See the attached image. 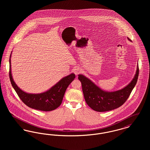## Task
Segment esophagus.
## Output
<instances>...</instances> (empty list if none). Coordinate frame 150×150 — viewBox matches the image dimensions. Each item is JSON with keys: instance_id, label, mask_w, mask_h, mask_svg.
Here are the masks:
<instances>
[{"instance_id": "34e87169", "label": "esophagus", "mask_w": 150, "mask_h": 150, "mask_svg": "<svg viewBox=\"0 0 150 150\" xmlns=\"http://www.w3.org/2000/svg\"><path fill=\"white\" fill-rule=\"evenodd\" d=\"M74 74L76 75H78L79 74H80L81 71V69H80L79 67H75L74 69Z\"/></svg>"}]
</instances>
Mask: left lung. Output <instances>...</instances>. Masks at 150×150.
Returning <instances> with one entry per match:
<instances>
[{
    "label": "left lung",
    "instance_id": "left-lung-1",
    "mask_svg": "<svg viewBox=\"0 0 150 150\" xmlns=\"http://www.w3.org/2000/svg\"><path fill=\"white\" fill-rule=\"evenodd\" d=\"M128 39L132 42L129 38ZM138 74V64L136 74L132 80L121 89L114 92L102 90L82 74L78 75V79L81 83L83 92L87 105L96 111L105 112L120 107L125 102L136 86Z\"/></svg>",
    "mask_w": 150,
    "mask_h": 150
}]
</instances>
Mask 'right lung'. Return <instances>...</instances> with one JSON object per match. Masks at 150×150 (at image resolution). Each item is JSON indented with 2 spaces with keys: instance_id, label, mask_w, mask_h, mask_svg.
Here are the masks:
<instances>
[{
  "instance_id": "1",
  "label": "right lung",
  "mask_w": 150,
  "mask_h": 150,
  "mask_svg": "<svg viewBox=\"0 0 150 150\" xmlns=\"http://www.w3.org/2000/svg\"><path fill=\"white\" fill-rule=\"evenodd\" d=\"M11 54L12 52L9 57V78L12 86L22 101L31 108L43 111H50L59 107L62 103L67 88L75 78V75L72 73L61 79L54 86L43 93H26L17 86L12 77Z\"/></svg>"
}]
</instances>
